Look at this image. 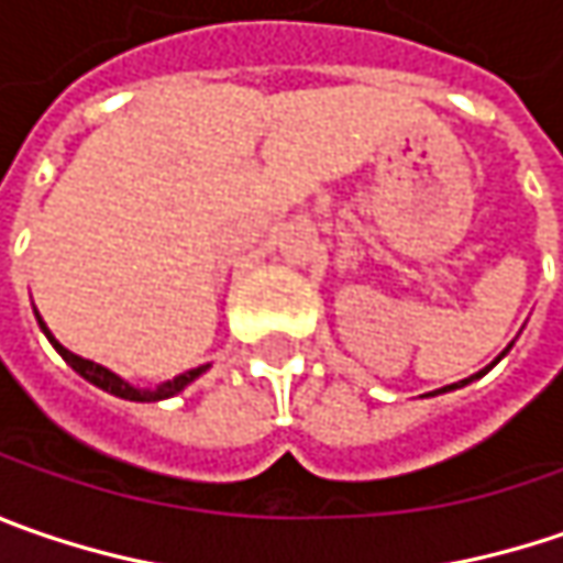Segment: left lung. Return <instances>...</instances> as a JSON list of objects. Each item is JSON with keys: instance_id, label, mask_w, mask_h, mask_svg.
Returning a JSON list of instances; mask_svg holds the SVG:
<instances>
[{"instance_id": "left-lung-1", "label": "left lung", "mask_w": 563, "mask_h": 563, "mask_svg": "<svg viewBox=\"0 0 563 563\" xmlns=\"http://www.w3.org/2000/svg\"><path fill=\"white\" fill-rule=\"evenodd\" d=\"M510 346H514V343H510ZM510 346H507V350H504V353L498 355V358H495V362H492V365H488V368H482V372H476V375H470V378L456 380V384H448V387H441V390H431V394H426V397H438V394H448V390H460V387H466V384H473V380L482 378V375H488V372H492V368H495V365H498V362H501L504 355L510 353Z\"/></svg>"}]
</instances>
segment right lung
Here are the masks:
<instances>
[{"mask_svg": "<svg viewBox=\"0 0 563 563\" xmlns=\"http://www.w3.org/2000/svg\"><path fill=\"white\" fill-rule=\"evenodd\" d=\"M34 314H37V324L40 330L46 333V340L53 343V350L81 375L85 380H90L93 387H100V390H107L112 397H119V400H132V404H157V400H169V397H176V394H183L185 387L191 384L195 378H201L205 372H208L210 365H198V368H188L183 375H176L173 380H163L157 387H135V384H129L125 378H119L115 372H110L107 365H97V362H90L85 355H75L71 350H65L59 340L53 336V330L46 328V321L40 318V311L34 308Z\"/></svg>", "mask_w": 563, "mask_h": 563, "instance_id": "right-lung-1", "label": "right lung"}]
</instances>
